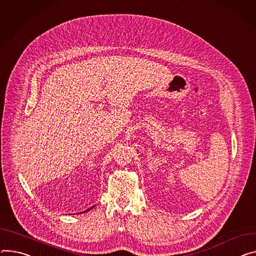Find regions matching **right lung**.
I'll use <instances>...</instances> for the list:
<instances>
[{
  "label": "right lung",
  "mask_w": 256,
  "mask_h": 256,
  "mask_svg": "<svg viewBox=\"0 0 256 256\" xmlns=\"http://www.w3.org/2000/svg\"><path fill=\"white\" fill-rule=\"evenodd\" d=\"M92 207H90V209H88V210H86V212H88V210H90V209H92Z\"/></svg>",
  "instance_id": "right-lung-1"
}]
</instances>
